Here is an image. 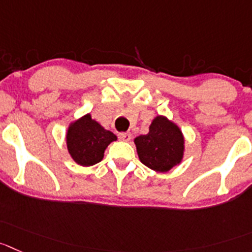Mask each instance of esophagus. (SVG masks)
I'll return each instance as SVG.
<instances>
[{
    "mask_svg": "<svg viewBox=\"0 0 252 252\" xmlns=\"http://www.w3.org/2000/svg\"><path fill=\"white\" fill-rule=\"evenodd\" d=\"M119 138L121 141H125V142H128L131 140V133L130 132H121L119 133Z\"/></svg>",
    "mask_w": 252,
    "mask_h": 252,
    "instance_id": "obj_1",
    "label": "esophagus"
}]
</instances>
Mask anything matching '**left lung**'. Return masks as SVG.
I'll return each instance as SVG.
<instances>
[{
  "label": "left lung",
  "instance_id": "8db88e82",
  "mask_svg": "<svg viewBox=\"0 0 252 252\" xmlns=\"http://www.w3.org/2000/svg\"><path fill=\"white\" fill-rule=\"evenodd\" d=\"M135 145L141 162L156 172H168L183 159V133L166 116H156L147 135L136 137Z\"/></svg>",
  "mask_w": 252,
  "mask_h": 252
}]
</instances>
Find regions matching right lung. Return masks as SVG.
<instances>
[{"mask_svg":"<svg viewBox=\"0 0 252 252\" xmlns=\"http://www.w3.org/2000/svg\"><path fill=\"white\" fill-rule=\"evenodd\" d=\"M116 140V135L105 130L99 122L92 119L90 114L71 122L66 132L69 155L76 163L84 167L99 163L104 158L107 146Z\"/></svg>","mask_w":252,"mask_h":252,"instance_id":"add662e5","label":"right lung"}]
</instances>
